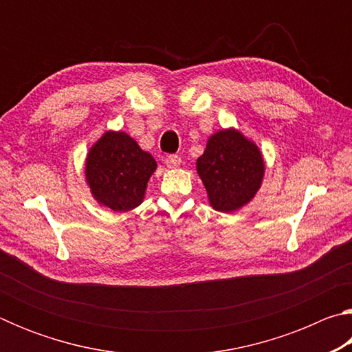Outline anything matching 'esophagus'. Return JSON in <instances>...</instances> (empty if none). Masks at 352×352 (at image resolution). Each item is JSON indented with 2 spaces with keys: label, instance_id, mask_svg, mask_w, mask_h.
<instances>
[{
  "label": "esophagus",
  "instance_id": "obj_1",
  "mask_svg": "<svg viewBox=\"0 0 352 352\" xmlns=\"http://www.w3.org/2000/svg\"><path fill=\"white\" fill-rule=\"evenodd\" d=\"M164 163H166V166H168V168L174 169V168H178V166L182 164V158L178 157V155H168V157H166V160H164Z\"/></svg>",
  "mask_w": 352,
  "mask_h": 352
}]
</instances>
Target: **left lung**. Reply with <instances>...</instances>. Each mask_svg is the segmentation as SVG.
<instances>
[{
	"instance_id": "obj_1",
	"label": "left lung",
	"mask_w": 352,
	"mask_h": 352,
	"mask_svg": "<svg viewBox=\"0 0 352 352\" xmlns=\"http://www.w3.org/2000/svg\"><path fill=\"white\" fill-rule=\"evenodd\" d=\"M265 164L259 147L239 130L225 129L210 136L197 160V174L216 211L233 212L258 192Z\"/></svg>"
}]
</instances>
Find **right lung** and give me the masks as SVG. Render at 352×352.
Returning <instances> with one entry per match:
<instances>
[{"instance_id":"obj_1","label":"right lung","mask_w":352,"mask_h":352,"mask_svg":"<svg viewBox=\"0 0 352 352\" xmlns=\"http://www.w3.org/2000/svg\"><path fill=\"white\" fill-rule=\"evenodd\" d=\"M155 169L157 162L132 136L111 130L96 141L85 162V177L93 197L119 212L141 205Z\"/></svg>"}]
</instances>
